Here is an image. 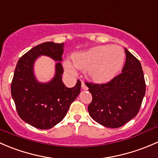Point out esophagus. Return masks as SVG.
I'll use <instances>...</instances> for the list:
<instances>
[{"instance_id": "esophagus-1", "label": "esophagus", "mask_w": 158, "mask_h": 158, "mask_svg": "<svg viewBox=\"0 0 158 158\" xmlns=\"http://www.w3.org/2000/svg\"><path fill=\"white\" fill-rule=\"evenodd\" d=\"M81 87H82V89L83 90H87V86H86V84H84V81H82V82H81Z\"/></svg>"}]
</instances>
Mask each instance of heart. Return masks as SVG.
I'll return each mask as SVG.
<instances>
[{
    "label": "heart",
    "mask_w": 158,
    "mask_h": 158,
    "mask_svg": "<svg viewBox=\"0 0 158 158\" xmlns=\"http://www.w3.org/2000/svg\"><path fill=\"white\" fill-rule=\"evenodd\" d=\"M125 53L118 45H99L89 51L74 55L73 62L75 67L87 70L91 78L99 82L108 81L117 74L124 62ZM66 70L74 73V69L66 61Z\"/></svg>",
    "instance_id": "b5f03b06"
}]
</instances>
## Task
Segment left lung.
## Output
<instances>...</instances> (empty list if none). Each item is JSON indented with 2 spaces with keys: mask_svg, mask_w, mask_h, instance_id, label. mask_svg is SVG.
Listing matches in <instances>:
<instances>
[{
  "mask_svg": "<svg viewBox=\"0 0 158 158\" xmlns=\"http://www.w3.org/2000/svg\"><path fill=\"white\" fill-rule=\"evenodd\" d=\"M121 74L105 84L86 82L92 94L88 106L91 118L108 128L123 126L139 113L146 90L141 63L125 48Z\"/></svg>",
  "mask_w": 158,
  "mask_h": 158,
  "instance_id": "left-lung-1",
  "label": "left lung"
}]
</instances>
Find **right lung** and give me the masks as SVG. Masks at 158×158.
<instances>
[{
	"mask_svg": "<svg viewBox=\"0 0 158 158\" xmlns=\"http://www.w3.org/2000/svg\"><path fill=\"white\" fill-rule=\"evenodd\" d=\"M64 46V43L53 42L36 45L19 58L14 71L11 95L17 113L23 121L40 129H48L59 123L81 92L79 80L71 88L66 87L61 80L64 70L60 61ZM40 55L60 61L55 77L46 84L39 83L33 74L34 61Z\"/></svg>",
	"mask_w": 158,
	"mask_h": 158,
	"instance_id": "1",
	"label": "right lung"
}]
</instances>
